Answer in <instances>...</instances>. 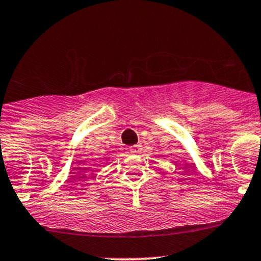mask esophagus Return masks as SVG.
Wrapping results in <instances>:
<instances>
[{
    "mask_svg": "<svg viewBox=\"0 0 261 261\" xmlns=\"http://www.w3.org/2000/svg\"><path fill=\"white\" fill-rule=\"evenodd\" d=\"M142 151V146L141 145H135L130 148L131 153H140Z\"/></svg>",
    "mask_w": 261,
    "mask_h": 261,
    "instance_id": "obj_1",
    "label": "esophagus"
}]
</instances>
